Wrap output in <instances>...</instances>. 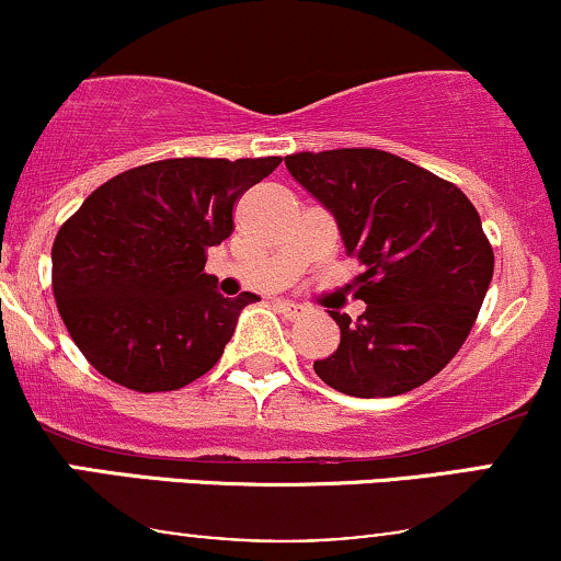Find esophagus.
Instances as JSON below:
<instances>
[{"label":"esophagus","mask_w":561,"mask_h":561,"mask_svg":"<svg viewBox=\"0 0 561 561\" xmlns=\"http://www.w3.org/2000/svg\"><path fill=\"white\" fill-rule=\"evenodd\" d=\"M276 308H279V313L285 319H300L302 313H306V308L298 306V302H293V300H276Z\"/></svg>","instance_id":"34e87169"}]
</instances>
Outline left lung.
Returning a JSON list of instances; mask_svg holds the SVG:
<instances>
[{
  "instance_id": "8db88e82",
  "label": "left lung",
  "mask_w": 561,
  "mask_h": 561,
  "mask_svg": "<svg viewBox=\"0 0 561 561\" xmlns=\"http://www.w3.org/2000/svg\"><path fill=\"white\" fill-rule=\"evenodd\" d=\"M287 171L337 218L362 263L332 356L313 364L334 390L390 398L433 379L459 353L493 279V248L456 184L371 147L295 152Z\"/></svg>"
}]
</instances>
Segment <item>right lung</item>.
<instances>
[{"label": "right lung", "instance_id": "right-lung-1", "mask_svg": "<svg viewBox=\"0 0 561 561\" xmlns=\"http://www.w3.org/2000/svg\"><path fill=\"white\" fill-rule=\"evenodd\" d=\"M282 158H169L128 169L83 199L53 244V293L102 377L137 392L210 371L253 293L224 298L205 274L234 231L237 199Z\"/></svg>", "mask_w": 561, "mask_h": 561}]
</instances>
